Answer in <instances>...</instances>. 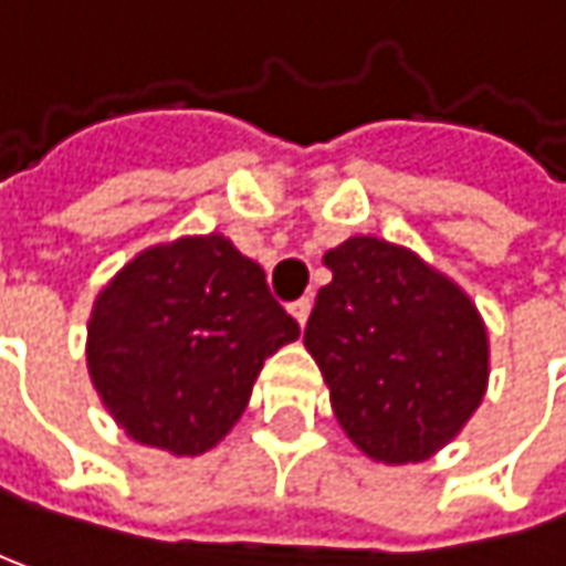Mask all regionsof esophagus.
Segmentation results:
<instances>
[{"instance_id":"34e87169","label":"esophagus","mask_w":566,"mask_h":566,"mask_svg":"<svg viewBox=\"0 0 566 566\" xmlns=\"http://www.w3.org/2000/svg\"><path fill=\"white\" fill-rule=\"evenodd\" d=\"M308 312H312V300H305V296L290 305V315H293V318H296L300 325H305V322H308Z\"/></svg>"}]
</instances>
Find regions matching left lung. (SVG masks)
<instances>
[{"mask_svg": "<svg viewBox=\"0 0 566 566\" xmlns=\"http://www.w3.org/2000/svg\"><path fill=\"white\" fill-rule=\"evenodd\" d=\"M305 325L344 434L377 464H419L461 434L490 384L486 325L464 290L374 234L325 258Z\"/></svg>", "mask_w": 566, "mask_h": 566, "instance_id": "left-lung-1", "label": "left lung"}]
</instances>
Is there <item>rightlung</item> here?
Returning a JSON list of instances; mask_svg holds the SVG:
<instances>
[{
    "label": "right lung",
    "instance_id": "right-lung-1",
    "mask_svg": "<svg viewBox=\"0 0 566 566\" xmlns=\"http://www.w3.org/2000/svg\"><path fill=\"white\" fill-rule=\"evenodd\" d=\"M296 338L261 263L224 234H186L144 248L102 286L86 367L128 438L199 458L248 409L263 360Z\"/></svg>",
    "mask_w": 566,
    "mask_h": 566
}]
</instances>
